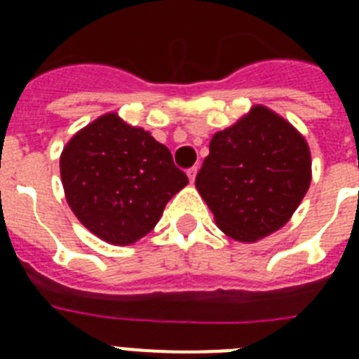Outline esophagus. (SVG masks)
Listing matches in <instances>:
<instances>
[{"label":"esophagus","mask_w":359,"mask_h":359,"mask_svg":"<svg viewBox=\"0 0 359 359\" xmlns=\"http://www.w3.org/2000/svg\"><path fill=\"white\" fill-rule=\"evenodd\" d=\"M196 174H198V167H192V169H189V170H187V176H189L190 183H194V180H196Z\"/></svg>","instance_id":"34e87169"}]
</instances>
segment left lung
Segmentation results:
<instances>
[{
  "instance_id": "8db88e82",
  "label": "left lung",
  "mask_w": 359,
  "mask_h": 359,
  "mask_svg": "<svg viewBox=\"0 0 359 359\" xmlns=\"http://www.w3.org/2000/svg\"><path fill=\"white\" fill-rule=\"evenodd\" d=\"M311 185V151L287 120L257 104L217 131L196 189L221 230L255 243L287 223Z\"/></svg>"
}]
</instances>
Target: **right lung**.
<instances>
[{
    "label": "right lung",
    "instance_id": "right-lung-1",
    "mask_svg": "<svg viewBox=\"0 0 359 359\" xmlns=\"http://www.w3.org/2000/svg\"><path fill=\"white\" fill-rule=\"evenodd\" d=\"M61 180L79 221L116 246L147 236L169 199L189 183L169 149L116 113L72 136L61 154Z\"/></svg>",
    "mask_w": 359,
    "mask_h": 359
}]
</instances>
